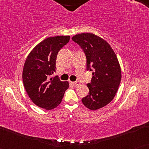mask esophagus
<instances>
[{"label": "esophagus", "mask_w": 149, "mask_h": 149, "mask_svg": "<svg viewBox=\"0 0 149 149\" xmlns=\"http://www.w3.org/2000/svg\"><path fill=\"white\" fill-rule=\"evenodd\" d=\"M72 85H74V86H77V85H80L81 83L79 82V81H75V82H72Z\"/></svg>", "instance_id": "1"}]
</instances>
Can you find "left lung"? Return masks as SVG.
Masks as SVG:
<instances>
[{
  "instance_id": "1",
  "label": "left lung",
  "mask_w": 149,
  "mask_h": 149,
  "mask_svg": "<svg viewBox=\"0 0 149 149\" xmlns=\"http://www.w3.org/2000/svg\"><path fill=\"white\" fill-rule=\"evenodd\" d=\"M81 47L86 57L87 70L92 72L87 83L89 94L82 102L90 110L105 107L113 100L119 88L121 71L116 55L110 45L91 33L77 34L72 38Z\"/></svg>"
}]
</instances>
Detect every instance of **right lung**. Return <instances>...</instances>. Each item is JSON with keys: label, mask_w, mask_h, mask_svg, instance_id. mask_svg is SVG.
I'll use <instances>...</instances> for the list:
<instances>
[{"label": "right lung", "mask_w": 149, "mask_h": 149, "mask_svg": "<svg viewBox=\"0 0 149 149\" xmlns=\"http://www.w3.org/2000/svg\"><path fill=\"white\" fill-rule=\"evenodd\" d=\"M69 40V36L47 38L26 58L22 73L24 87L34 104L42 109L52 110L58 107L68 88V82L52 75L56 72L58 53Z\"/></svg>", "instance_id": "right-lung-1"}]
</instances>
